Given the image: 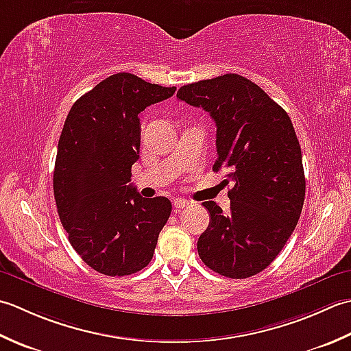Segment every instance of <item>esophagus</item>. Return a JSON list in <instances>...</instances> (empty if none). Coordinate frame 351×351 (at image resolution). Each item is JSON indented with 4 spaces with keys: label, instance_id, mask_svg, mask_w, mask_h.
I'll use <instances>...</instances> for the list:
<instances>
[{
    "label": "esophagus",
    "instance_id": "obj_1",
    "mask_svg": "<svg viewBox=\"0 0 351 351\" xmlns=\"http://www.w3.org/2000/svg\"><path fill=\"white\" fill-rule=\"evenodd\" d=\"M173 204H174V207H176L177 210H182V209H184L186 206L189 204V202H188V199H184V198H176Z\"/></svg>",
    "mask_w": 351,
    "mask_h": 351
}]
</instances>
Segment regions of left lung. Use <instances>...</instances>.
Returning a JSON list of instances; mask_svg holds the SVG:
<instances>
[{
    "mask_svg": "<svg viewBox=\"0 0 351 351\" xmlns=\"http://www.w3.org/2000/svg\"><path fill=\"white\" fill-rule=\"evenodd\" d=\"M178 99L217 124V160L226 169L230 212L204 202L210 223L198 238L207 268L230 278L265 269L282 252L303 209L306 180L294 125L259 86L238 74L182 86Z\"/></svg>",
    "mask_w": 351,
    "mask_h": 351,
    "instance_id": "1",
    "label": "left lung"
}]
</instances>
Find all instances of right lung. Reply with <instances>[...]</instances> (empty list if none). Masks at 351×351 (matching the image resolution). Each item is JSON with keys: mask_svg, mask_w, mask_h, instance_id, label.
I'll use <instances>...</instances> for the list:
<instances>
[{"mask_svg": "<svg viewBox=\"0 0 351 351\" xmlns=\"http://www.w3.org/2000/svg\"><path fill=\"white\" fill-rule=\"evenodd\" d=\"M174 92L113 74L77 99L63 125L53 177L57 212L71 245L104 276L145 268L171 215L167 197L142 198L130 180L141 148L138 115Z\"/></svg>", "mask_w": 351, "mask_h": 351, "instance_id": "right-lung-1", "label": "right lung"}]
</instances>
